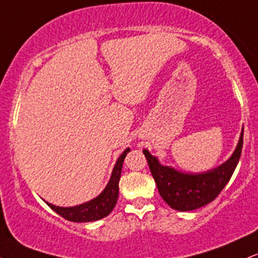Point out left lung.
<instances>
[{
  "label": "left lung",
  "instance_id": "obj_1",
  "mask_svg": "<svg viewBox=\"0 0 258 258\" xmlns=\"http://www.w3.org/2000/svg\"><path fill=\"white\" fill-rule=\"evenodd\" d=\"M242 137L244 127L230 158L220 166L205 172H182L172 166H164L149 150L144 149L150 172L155 179L160 195L167 205L177 211L185 212L200 209L214 201L229 182L238 165L242 149Z\"/></svg>",
  "mask_w": 258,
  "mask_h": 258
}]
</instances>
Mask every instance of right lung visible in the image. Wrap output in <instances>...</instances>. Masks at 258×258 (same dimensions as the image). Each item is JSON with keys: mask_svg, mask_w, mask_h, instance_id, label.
<instances>
[{"mask_svg": "<svg viewBox=\"0 0 258 258\" xmlns=\"http://www.w3.org/2000/svg\"><path fill=\"white\" fill-rule=\"evenodd\" d=\"M130 148L123 150V153L117 158L116 164L112 168L111 177L109 179L108 184L103 189V191L96 198L86 201L84 204H80L76 206L61 207L55 206L53 204L44 201L54 212L59 216L64 217L65 220L72 222H94L100 218H104L114 210L116 205L117 198H119V182L121 177V171H122V164L125 160L127 153H130Z\"/></svg>", "mask_w": 258, "mask_h": 258, "instance_id": "obj_1", "label": "right lung"}]
</instances>
